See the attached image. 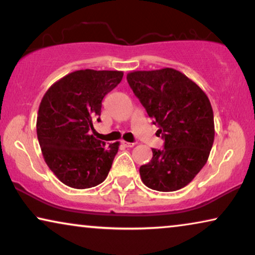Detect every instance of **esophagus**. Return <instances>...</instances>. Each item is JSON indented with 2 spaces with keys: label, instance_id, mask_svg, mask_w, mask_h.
I'll list each match as a JSON object with an SVG mask.
<instances>
[{
  "label": "esophagus",
  "instance_id": "esophagus-1",
  "mask_svg": "<svg viewBox=\"0 0 255 255\" xmlns=\"http://www.w3.org/2000/svg\"><path fill=\"white\" fill-rule=\"evenodd\" d=\"M122 145H123L124 147H133L135 144H134V142H128V141L122 140Z\"/></svg>",
  "mask_w": 255,
  "mask_h": 255
}]
</instances>
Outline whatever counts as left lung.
<instances>
[{"instance_id": "obj_1", "label": "left lung", "mask_w": 255, "mask_h": 255, "mask_svg": "<svg viewBox=\"0 0 255 255\" xmlns=\"http://www.w3.org/2000/svg\"><path fill=\"white\" fill-rule=\"evenodd\" d=\"M127 79L165 139V148H152V160L139 168L141 181L158 191L186 187L207 163L214 144L210 100L174 68L133 71Z\"/></svg>"}]
</instances>
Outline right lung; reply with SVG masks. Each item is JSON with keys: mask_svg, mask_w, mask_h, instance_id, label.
Returning <instances> with one entry per match:
<instances>
[{"mask_svg": "<svg viewBox=\"0 0 255 255\" xmlns=\"http://www.w3.org/2000/svg\"><path fill=\"white\" fill-rule=\"evenodd\" d=\"M121 71L81 69L54 82L41 99L37 137L45 162L66 186L87 189L107 179L120 141L94 137L102 100L123 79Z\"/></svg>", "mask_w": 255, "mask_h": 255, "instance_id": "obj_1", "label": "right lung"}]
</instances>
